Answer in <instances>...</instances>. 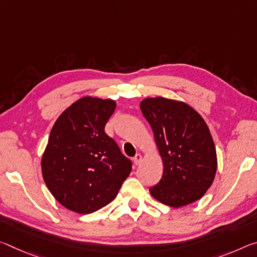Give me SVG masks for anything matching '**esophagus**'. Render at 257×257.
I'll return each mask as SVG.
<instances>
[{"label": "esophagus", "mask_w": 257, "mask_h": 257, "mask_svg": "<svg viewBox=\"0 0 257 257\" xmlns=\"http://www.w3.org/2000/svg\"><path fill=\"white\" fill-rule=\"evenodd\" d=\"M133 161H134V164H135L136 166H137V165H140V164H141V161H142V156H141V154H140V153H137L136 156L133 158Z\"/></svg>", "instance_id": "obj_1"}]
</instances>
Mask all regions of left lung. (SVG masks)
Instances as JSON below:
<instances>
[{
	"label": "left lung",
	"instance_id": "left-lung-1",
	"mask_svg": "<svg viewBox=\"0 0 257 257\" xmlns=\"http://www.w3.org/2000/svg\"><path fill=\"white\" fill-rule=\"evenodd\" d=\"M141 111L153 130L164 174L150 193L170 207L200 199L211 185L217 168L216 150L200 114L182 101L146 98Z\"/></svg>",
	"mask_w": 257,
	"mask_h": 257
}]
</instances>
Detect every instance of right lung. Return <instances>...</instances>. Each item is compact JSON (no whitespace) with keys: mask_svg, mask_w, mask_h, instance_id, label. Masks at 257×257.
<instances>
[{"mask_svg":"<svg viewBox=\"0 0 257 257\" xmlns=\"http://www.w3.org/2000/svg\"><path fill=\"white\" fill-rule=\"evenodd\" d=\"M114 109V100L83 97L51 129L42 157L43 180L57 200L75 213L108 205L132 172V161L105 134Z\"/></svg>","mask_w":257,"mask_h":257,"instance_id":"1","label":"right lung"}]
</instances>
